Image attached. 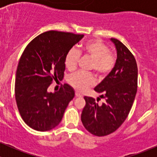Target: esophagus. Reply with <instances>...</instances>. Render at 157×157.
<instances>
[{
    "instance_id": "1",
    "label": "esophagus",
    "mask_w": 157,
    "mask_h": 157,
    "mask_svg": "<svg viewBox=\"0 0 157 157\" xmlns=\"http://www.w3.org/2000/svg\"><path fill=\"white\" fill-rule=\"evenodd\" d=\"M75 96H76V97H82V95L80 94V93H77V92H76L75 93Z\"/></svg>"
}]
</instances>
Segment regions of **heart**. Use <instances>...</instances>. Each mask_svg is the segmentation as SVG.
Returning <instances> with one entry per match:
<instances>
[{"label":"heart","instance_id":"obj_1","mask_svg":"<svg viewBox=\"0 0 157 157\" xmlns=\"http://www.w3.org/2000/svg\"><path fill=\"white\" fill-rule=\"evenodd\" d=\"M79 54L93 60L90 70H93L99 77L109 74L115 64V57L110 52L108 45L99 40H91L82 45L78 51L71 48L67 52L64 58L66 68L70 71L75 68ZM68 82L77 91L83 92L94 84L95 79L91 74L76 72L70 76Z\"/></svg>","mask_w":157,"mask_h":157}]
</instances>
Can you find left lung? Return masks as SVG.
I'll list each match as a JSON object with an SVG mask.
<instances>
[{"label": "left lung", "instance_id": "1", "mask_svg": "<svg viewBox=\"0 0 157 157\" xmlns=\"http://www.w3.org/2000/svg\"><path fill=\"white\" fill-rule=\"evenodd\" d=\"M111 41L117 50L115 67L94 88L105 102L98 104L93 98L84 96L86 105L81 114L84 128L98 137L112 134L123 124L137 90V66L134 55L119 40L112 38Z\"/></svg>", "mask_w": 157, "mask_h": 157}]
</instances>
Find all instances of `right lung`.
<instances>
[{
  "label": "right lung",
  "mask_w": 157,
  "mask_h": 157,
  "mask_svg": "<svg viewBox=\"0 0 157 157\" xmlns=\"http://www.w3.org/2000/svg\"><path fill=\"white\" fill-rule=\"evenodd\" d=\"M84 35L48 31L36 36L23 51L17 66L15 98L22 118L36 131L53 129L61 122L74 91L64 84L48 93L53 80L64 77L67 52Z\"/></svg>",
  "instance_id": "add662e5"
}]
</instances>
